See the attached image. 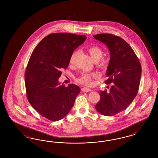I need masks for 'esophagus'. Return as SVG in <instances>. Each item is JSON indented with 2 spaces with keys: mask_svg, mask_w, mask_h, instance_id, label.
Returning <instances> with one entry per match:
<instances>
[{
  "mask_svg": "<svg viewBox=\"0 0 158 158\" xmlns=\"http://www.w3.org/2000/svg\"><path fill=\"white\" fill-rule=\"evenodd\" d=\"M82 91H83V92H90V91H92V90L90 89H89V88H82Z\"/></svg>",
  "mask_w": 158,
  "mask_h": 158,
  "instance_id": "obj_1",
  "label": "esophagus"
}]
</instances>
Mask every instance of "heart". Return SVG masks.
Wrapping results in <instances>:
<instances>
[{"instance_id":"b5f03b06","label":"heart","mask_w":158,"mask_h":158,"mask_svg":"<svg viewBox=\"0 0 158 158\" xmlns=\"http://www.w3.org/2000/svg\"><path fill=\"white\" fill-rule=\"evenodd\" d=\"M88 52L90 54L92 59L94 61H98V64L101 66H104L106 64V60L105 59L100 60L103 55L102 50L97 45H92L88 48ZM77 54V52H73L72 53L70 57V63H72L75 59L76 56ZM98 74L93 73V74H88L84 73L78 79L77 81L80 83H82L86 85H90L92 83V80L93 78L97 77Z\"/></svg>"}]
</instances>
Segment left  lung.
I'll return each instance as SVG.
<instances>
[{
	"mask_svg": "<svg viewBox=\"0 0 158 158\" xmlns=\"http://www.w3.org/2000/svg\"><path fill=\"white\" fill-rule=\"evenodd\" d=\"M106 45L110 60L106 69L105 83H113L110 92L100 91V100L95 105L98 113L112 116L124 111L138 92L142 67L132 48L123 38L110 34L94 35Z\"/></svg>",
	"mask_w": 158,
	"mask_h": 158,
	"instance_id": "left-lung-1",
	"label": "left lung"
}]
</instances>
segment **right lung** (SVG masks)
<instances>
[{"mask_svg": "<svg viewBox=\"0 0 158 158\" xmlns=\"http://www.w3.org/2000/svg\"><path fill=\"white\" fill-rule=\"evenodd\" d=\"M84 35L66 32L44 38L31 54L25 74L27 99L42 116L59 121L70 112L81 92L75 84L65 87L59 82L68 68L72 53L84 43Z\"/></svg>", "mask_w": 158, "mask_h": 158, "instance_id": "obj_1", "label": "right lung"}]
</instances>
